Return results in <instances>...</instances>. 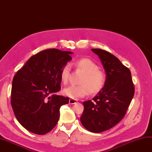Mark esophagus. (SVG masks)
I'll use <instances>...</instances> for the list:
<instances>
[{"instance_id": "esophagus-1", "label": "esophagus", "mask_w": 152, "mask_h": 152, "mask_svg": "<svg viewBox=\"0 0 152 152\" xmlns=\"http://www.w3.org/2000/svg\"><path fill=\"white\" fill-rule=\"evenodd\" d=\"M77 101L75 99H70L69 101V103L70 104H75L77 103Z\"/></svg>"}]
</instances>
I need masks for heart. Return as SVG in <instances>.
I'll use <instances>...</instances> for the list:
<instances>
[{"instance_id": "obj_1", "label": "heart", "mask_w": 152, "mask_h": 152, "mask_svg": "<svg viewBox=\"0 0 152 152\" xmlns=\"http://www.w3.org/2000/svg\"><path fill=\"white\" fill-rule=\"evenodd\" d=\"M77 69L83 73L80 85H70L63 90V94L73 99L83 97L89 93L95 94L99 93L106 84L107 75L104 71L99 69L95 62L88 58H81L75 62ZM71 75V66L69 64L62 67L60 77L61 81L66 84Z\"/></svg>"}]
</instances>
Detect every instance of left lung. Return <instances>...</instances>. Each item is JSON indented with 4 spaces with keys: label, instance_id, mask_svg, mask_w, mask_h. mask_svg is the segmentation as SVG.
I'll return each mask as SVG.
<instances>
[{
    "label": "left lung",
    "instance_id": "1",
    "mask_svg": "<svg viewBox=\"0 0 152 152\" xmlns=\"http://www.w3.org/2000/svg\"><path fill=\"white\" fill-rule=\"evenodd\" d=\"M99 56L107 81L92 100L83 102L80 118L88 131L100 133L110 129L124 118L134 95V86L129 69L113 54L101 49H91Z\"/></svg>",
    "mask_w": 152,
    "mask_h": 152
}]
</instances>
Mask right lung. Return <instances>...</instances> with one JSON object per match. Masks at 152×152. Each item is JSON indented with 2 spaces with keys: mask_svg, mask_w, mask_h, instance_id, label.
Instances as JSON below:
<instances>
[{
  "mask_svg": "<svg viewBox=\"0 0 152 152\" xmlns=\"http://www.w3.org/2000/svg\"><path fill=\"white\" fill-rule=\"evenodd\" d=\"M71 53L56 48L41 51L14 76L11 105L16 119L27 130L44 135L58 123L59 108L69 99L54 93L61 89L60 72L72 59Z\"/></svg>",
  "mask_w": 152,
  "mask_h": 152,
  "instance_id": "obj_1",
  "label": "right lung"
}]
</instances>
